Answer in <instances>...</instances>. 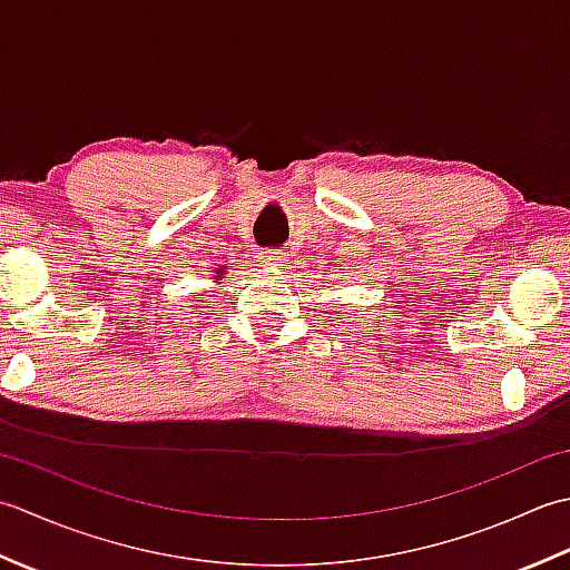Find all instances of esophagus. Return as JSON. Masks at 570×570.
Returning <instances> with one entry per match:
<instances>
[{
	"label": "esophagus",
	"mask_w": 570,
	"mask_h": 570,
	"mask_svg": "<svg viewBox=\"0 0 570 570\" xmlns=\"http://www.w3.org/2000/svg\"><path fill=\"white\" fill-rule=\"evenodd\" d=\"M287 255L283 250H263L261 253V263L265 265V268H281V265H285Z\"/></svg>",
	"instance_id": "obj_1"
}]
</instances>
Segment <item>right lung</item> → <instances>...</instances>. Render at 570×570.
<instances>
[{"instance_id":"right-lung-1","label":"right lung","mask_w":570,"mask_h":570,"mask_svg":"<svg viewBox=\"0 0 570 570\" xmlns=\"http://www.w3.org/2000/svg\"><path fill=\"white\" fill-rule=\"evenodd\" d=\"M226 271H230V268H228V265H218V268H216V271H214V275H212V281H216V283H218V281H220V277H224V275H226Z\"/></svg>"}]
</instances>
